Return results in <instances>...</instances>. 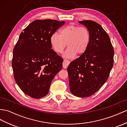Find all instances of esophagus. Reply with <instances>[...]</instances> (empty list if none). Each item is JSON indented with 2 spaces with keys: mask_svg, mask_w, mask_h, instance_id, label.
<instances>
[{
  "mask_svg": "<svg viewBox=\"0 0 127 127\" xmlns=\"http://www.w3.org/2000/svg\"><path fill=\"white\" fill-rule=\"evenodd\" d=\"M69 63H70V62L68 60H67L66 59H64V62H63V66L64 68V69L67 68L68 66L69 65Z\"/></svg>",
  "mask_w": 127,
  "mask_h": 127,
  "instance_id": "esophagus-1",
  "label": "esophagus"
}]
</instances>
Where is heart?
<instances>
[{"label": "heart", "mask_w": 127, "mask_h": 127, "mask_svg": "<svg viewBox=\"0 0 127 127\" xmlns=\"http://www.w3.org/2000/svg\"><path fill=\"white\" fill-rule=\"evenodd\" d=\"M91 41V34L85 27L73 24L67 25L59 30V35L54 33L50 38V42L54 51L61 53L66 46L64 56L73 58L76 54L82 55L87 50Z\"/></svg>", "instance_id": "obj_1"}]
</instances>
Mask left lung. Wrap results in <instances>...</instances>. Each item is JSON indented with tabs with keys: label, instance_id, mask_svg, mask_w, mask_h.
I'll list each match as a JSON object with an SVG mask.
<instances>
[{
	"label": "left lung",
	"instance_id": "8db88e82",
	"mask_svg": "<svg viewBox=\"0 0 127 127\" xmlns=\"http://www.w3.org/2000/svg\"><path fill=\"white\" fill-rule=\"evenodd\" d=\"M89 31L87 50L67 67L71 93L77 97L90 96L107 81L114 64V51L110 39L100 25L92 20L79 21Z\"/></svg>",
	"mask_w": 127,
	"mask_h": 127
}]
</instances>
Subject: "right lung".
Masks as SVG:
<instances>
[{"label": "right lung", "instance_id": "obj_1", "mask_svg": "<svg viewBox=\"0 0 127 127\" xmlns=\"http://www.w3.org/2000/svg\"><path fill=\"white\" fill-rule=\"evenodd\" d=\"M64 23L36 20L20 33L13 49L12 66L17 84L30 97L47 95L52 80L62 69L64 60L52 49L50 38Z\"/></svg>", "mask_w": 127, "mask_h": 127}]
</instances>
